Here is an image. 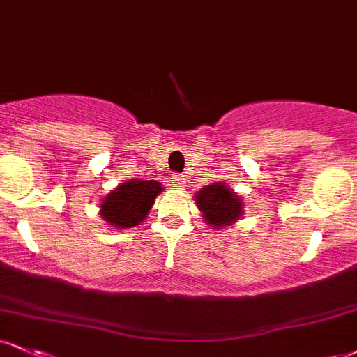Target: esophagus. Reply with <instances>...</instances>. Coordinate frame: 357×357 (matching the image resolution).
Wrapping results in <instances>:
<instances>
[{
    "label": "esophagus",
    "mask_w": 357,
    "mask_h": 357,
    "mask_svg": "<svg viewBox=\"0 0 357 357\" xmlns=\"http://www.w3.org/2000/svg\"><path fill=\"white\" fill-rule=\"evenodd\" d=\"M173 184L176 188H184L186 186V176L184 174H173Z\"/></svg>",
    "instance_id": "obj_1"
}]
</instances>
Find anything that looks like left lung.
I'll return each instance as SVG.
<instances>
[{"instance_id": "1", "label": "left lung", "mask_w": 357, "mask_h": 357, "mask_svg": "<svg viewBox=\"0 0 357 357\" xmlns=\"http://www.w3.org/2000/svg\"><path fill=\"white\" fill-rule=\"evenodd\" d=\"M197 209L203 214V221L211 229H225L233 226L244 214L243 197L231 190L225 181L211 183L201 188L195 195Z\"/></svg>"}]
</instances>
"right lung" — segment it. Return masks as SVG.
Returning <instances> with one entry per match:
<instances>
[{
    "label": "right lung",
    "mask_w": 357,
    "mask_h": 357,
    "mask_svg": "<svg viewBox=\"0 0 357 357\" xmlns=\"http://www.w3.org/2000/svg\"><path fill=\"white\" fill-rule=\"evenodd\" d=\"M162 190V184L154 179H130L121 183L101 199L100 216L113 229H130L148 218Z\"/></svg>",
    "instance_id": "obj_1"
}]
</instances>
